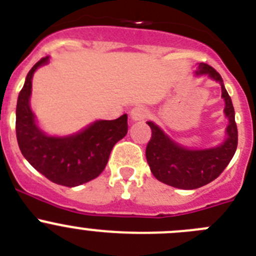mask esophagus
I'll use <instances>...</instances> for the list:
<instances>
[{
  "label": "esophagus",
  "mask_w": 256,
  "mask_h": 256,
  "mask_svg": "<svg viewBox=\"0 0 256 256\" xmlns=\"http://www.w3.org/2000/svg\"><path fill=\"white\" fill-rule=\"evenodd\" d=\"M148 112L144 107H135V108L131 110L130 117L132 121H142L146 117Z\"/></svg>",
  "instance_id": "esophagus-1"
}]
</instances>
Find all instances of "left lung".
<instances>
[{
	"instance_id": "left-lung-1",
	"label": "left lung",
	"mask_w": 256,
	"mask_h": 256,
	"mask_svg": "<svg viewBox=\"0 0 256 256\" xmlns=\"http://www.w3.org/2000/svg\"><path fill=\"white\" fill-rule=\"evenodd\" d=\"M196 74H207L221 83L222 97L226 104L225 114L230 121L226 128L228 138L225 142L212 149L188 150L172 142L154 122H148L152 128V138L145 154L150 170L158 180L180 190H196L214 180L228 166L238 148L235 111L221 76L206 63H200Z\"/></svg>"
}]
</instances>
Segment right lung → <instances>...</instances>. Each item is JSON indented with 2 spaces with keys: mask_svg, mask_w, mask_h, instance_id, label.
Masks as SVG:
<instances>
[{
  "mask_svg": "<svg viewBox=\"0 0 256 256\" xmlns=\"http://www.w3.org/2000/svg\"><path fill=\"white\" fill-rule=\"evenodd\" d=\"M48 58H42L28 73L16 107V138L26 160L49 180L76 187L104 172L112 148L128 134V114L116 120L96 121L68 138L46 136L36 126L30 108L32 74Z\"/></svg>",
  "mask_w": 256,
  "mask_h": 256,
  "instance_id": "1",
  "label": "right lung"
}]
</instances>
